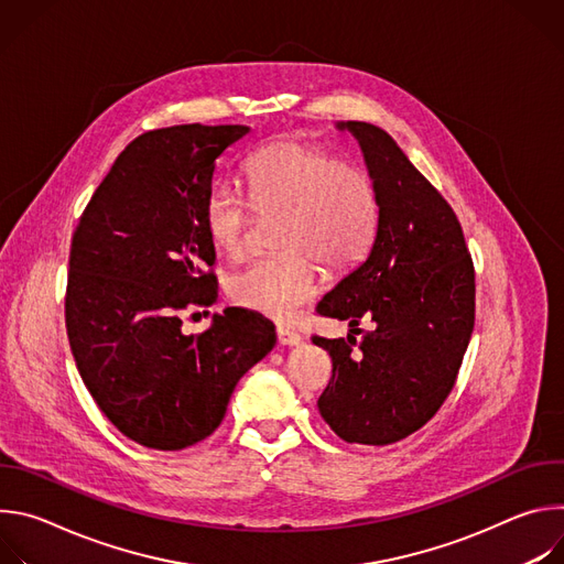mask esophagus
I'll use <instances>...</instances> for the list:
<instances>
[{
  "label": "esophagus",
  "mask_w": 564,
  "mask_h": 564,
  "mask_svg": "<svg viewBox=\"0 0 564 564\" xmlns=\"http://www.w3.org/2000/svg\"><path fill=\"white\" fill-rule=\"evenodd\" d=\"M276 337H279L281 346H299V344H303V337L299 333H294L290 328H283V326L276 328Z\"/></svg>",
  "instance_id": "obj_1"
}]
</instances>
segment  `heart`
Wrapping results in <instances>:
<instances>
[{"label":"heart","instance_id":"1","mask_svg":"<svg viewBox=\"0 0 564 564\" xmlns=\"http://www.w3.org/2000/svg\"><path fill=\"white\" fill-rule=\"evenodd\" d=\"M243 174L254 209L283 216L276 246L288 252L240 270L227 290L240 307L292 321L321 288L312 258L330 272H344L370 250L379 223L377 189L359 165L294 140L261 147L248 158ZM203 223L216 252L227 259L246 254L252 207L243 196L231 189L212 192Z\"/></svg>","mask_w":564,"mask_h":564}]
</instances>
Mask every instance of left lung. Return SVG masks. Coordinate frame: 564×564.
Instances as JSON below:
<instances>
[{
  "mask_svg": "<svg viewBox=\"0 0 564 564\" xmlns=\"http://www.w3.org/2000/svg\"><path fill=\"white\" fill-rule=\"evenodd\" d=\"M337 127L359 140L379 223L366 261L316 305L352 328L312 339L333 357L316 406L348 444L386 446L420 431L453 390L475 324V270L455 212L397 142L368 122ZM361 315L373 330L357 340Z\"/></svg>",
  "mask_w": 564,
  "mask_h": 564,
  "instance_id": "8db88e82",
  "label": "left lung"
}]
</instances>
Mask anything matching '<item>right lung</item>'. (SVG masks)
I'll use <instances>...</instances> for the list:
<instances>
[{
	"label": "right lung",
	"mask_w": 564,
	"mask_h": 564,
	"mask_svg": "<svg viewBox=\"0 0 564 564\" xmlns=\"http://www.w3.org/2000/svg\"><path fill=\"white\" fill-rule=\"evenodd\" d=\"M243 124H178L138 135L79 216L64 299L77 370L107 420L129 440L181 451L209 437L229 397L276 344L248 310L183 333V312L218 296L205 200L216 158Z\"/></svg>",
	"instance_id": "1"
}]
</instances>
